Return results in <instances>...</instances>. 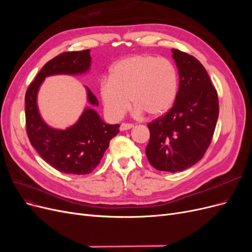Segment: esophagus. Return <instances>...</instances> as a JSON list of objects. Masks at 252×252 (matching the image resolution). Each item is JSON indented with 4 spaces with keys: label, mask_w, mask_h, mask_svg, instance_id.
I'll return each instance as SVG.
<instances>
[{
    "label": "esophagus",
    "mask_w": 252,
    "mask_h": 252,
    "mask_svg": "<svg viewBox=\"0 0 252 252\" xmlns=\"http://www.w3.org/2000/svg\"><path fill=\"white\" fill-rule=\"evenodd\" d=\"M133 128L132 124H128V123H122L120 126V130L121 131H125V130H129V129Z\"/></svg>",
    "instance_id": "obj_1"
}]
</instances>
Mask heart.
Segmentation results:
<instances>
[{
  "label": "heart",
  "instance_id": "b5f03b06",
  "mask_svg": "<svg viewBox=\"0 0 252 252\" xmlns=\"http://www.w3.org/2000/svg\"><path fill=\"white\" fill-rule=\"evenodd\" d=\"M178 90V71L170 61L151 55H133L110 68L109 79L102 80L98 94L106 114L120 120L129 108V98L135 116H163L172 107Z\"/></svg>",
  "mask_w": 252,
  "mask_h": 252
}]
</instances>
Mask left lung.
Returning <instances> with one entry per match:
<instances>
[{
  "label": "left lung",
  "instance_id": "obj_1",
  "mask_svg": "<svg viewBox=\"0 0 252 252\" xmlns=\"http://www.w3.org/2000/svg\"><path fill=\"white\" fill-rule=\"evenodd\" d=\"M179 71L172 108L148 124L149 163L159 171L179 172L196 164L211 143L219 117L217 90L194 57L171 49Z\"/></svg>",
  "mask_w": 252,
  "mask_h": 252
}]
</instances>
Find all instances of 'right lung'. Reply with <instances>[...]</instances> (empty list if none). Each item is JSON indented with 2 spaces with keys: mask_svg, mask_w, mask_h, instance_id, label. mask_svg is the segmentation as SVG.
Listing matches in <instances>:
<instances>
[{
  "mask_svg": "<svg viewBox=\"0 0 252 252\" xmlns=\"http://www.w3.org/2000/svg\"><path fill=\"white\" fill-rule=\"evenodd\" d=\"M90 50L63 52L45 64L30 84L25 96L26 128L30 143L45 162L64 173L87 174L102 159L109 142L116 136L119 124L105 123L94 109L95 95L85 87L88 107L79 120L65 129L49 126L41 116L37 94L44 80L51 75H81L90 70Z\"/></svg>",
  "mask_w": 252,
  "mask_h": 252,
  "instance_id": "add662e5",
  "label": "right lung"
}]
</instances>
